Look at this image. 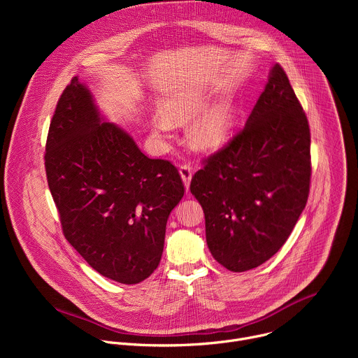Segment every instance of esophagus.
Listing matches in <instances>:
<instances>
[{
  "mask_svg": "<svg viewBox=\"0 0 358 358\" xmlns=\"http://www.w3.org/2000/svg\"><path fill=\"white\" fill-rule=\"evenodd\" d=\"M180 176L182 178V182L185 185V189L188 191V187H189V182H191V177H192V170L188 164H182L180 167Z\"/></svg>",
  "mask_w": 358,
  "mask_h": 358,
  "instance_id": "obj_1",
  "label": "esophagus"
}]
</instances>
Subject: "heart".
I'll return each mask as SVG.
<instances>
[{
  "instance_id": "1",
  "label": "heart",
  "mask_w": 358,
  "mask_h": 358,
  "mask_svg": "<svg viewBox=\"0 0 358 358\" xmlns=\"http://www.w3.org/2000/svg\"><path fill=\"white\" fill-rule=\"evenodd\" d=\"M203 106H206V97L189 92L169 100L166 103V113L173 120H185L199 113ZM168 118L163 115L156 116L155 126L159 131H169L171 129L173 124ZM234 127L235 110L231 103L224 101V103H220L208 110L192 124L191 136L199 147L215 148L222 145L229 138Z\"/></svg>"
}]
</instances>
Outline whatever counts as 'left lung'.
<instances>
[{
	"label": "left lung",
	"instance_id": "8db88e82",
	"mask_svg": "<svg viewBox=\"0 0 358 358\" xmlns=\"http://www.w3.org/2000/svg\"><path fill=\"white\" fill-rule=\"evenodd\" d=\"M310 129L276 64L245 127L191 180L207 245L224 268H258L283 246L310 188Z\"/></svg>",
	"mask_w": 358,
	"mask_h": 358
}]
</instances>
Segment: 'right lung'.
<instances>
[{
  "label": "right lung",
  "mask_w": 358,
  "mask_h": 358,
  "mask_svg": "<svg viewBox=\"0 0 358 358\" xmlns=\"http://www.w3.org/2000/svg\"><path fill=\"white\" fill-rule=\"evenodd\" d=\"M45 170L64 235L96 272L134 285L157 269L169 215L184 195L178 170L106 122L76 76L50 120Z\"/></svg>",
  "instance_id": "add662e5"
}]
</instances>
